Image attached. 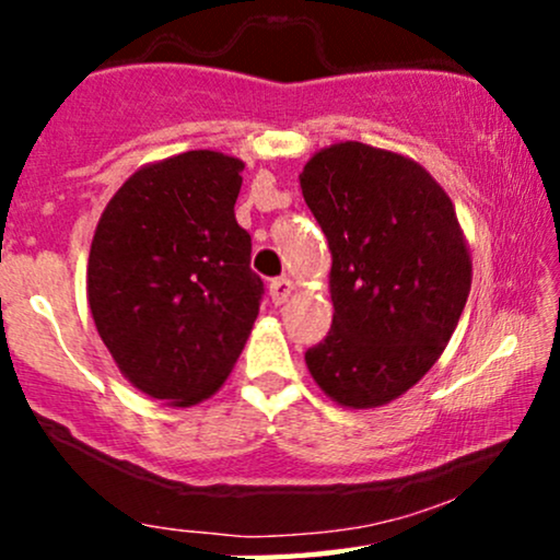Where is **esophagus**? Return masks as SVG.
<instances>
[{
    "label": "esophagus",
    "mask_w": 560,
    "mask_h": 560,
    "mask_svg": "<svg viewBox=\"0 0 560 560\" xmlns=\"http://www.w3.org/2000/svg\"><path fill=\"white\" fill-rule=\"evenodd\" d=\"M294 294V284L289 279H273L271 281V300L276 305H284V302Z\"/></svg>",
    "instance_id": "34e87169"
}]
</instances>
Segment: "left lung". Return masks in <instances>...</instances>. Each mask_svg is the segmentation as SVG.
<instances>
[{
	"label": "left lung",
	"mask_w": 560,
	"mask_h": 560,
	"mask_svg": "<svg viewBox=\"0 0 560 560\" xmlns=\"http://www.w3.org/2000/svg\"><path fill=\"white\" fill-rule=\"evenodd\" d=\"M331 249V331L305 352L342 408L405 395L442 355L468 292L471 253L453 199L416 160L339 141L300 173Z\"/></svg>",
	"instance_id": "1"
}]
</instances>
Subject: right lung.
Returning a JSON list of instances; mask_svg holds the SVG:
<instances>
[{
	"mask_svg": "<svg viewBox=\"0 0 560 560\" xmlns=\"http://www.w3.org/2000/svg\"><path fill=\"white\" fill-rule=\"evenodd\" d=\"M244 163L191 150L141 165L107 202L86 298L115 365L173 408L226 382L260 311L262 281L234 205Z\"/></svg>",
	"mask_w": 560,
	"mask_h": 560,
	"instance_id": "obj_1",
	"label": "right lung"
}]
</instances>
